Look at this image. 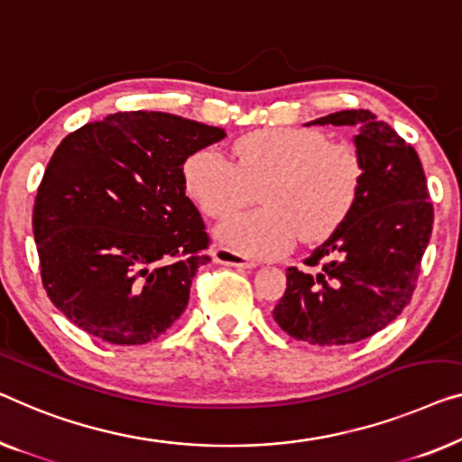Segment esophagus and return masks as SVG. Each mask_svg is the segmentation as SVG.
Here are the masks:
<instances>
[{
  "instance_id": "34e87169",
  "label": "esophagus",
  "mask_w": 462,
  "mask_h": 462,
  "mask_svg": "<svg viewBox=\"0 0 462 462\" xmlns=\"http://www.w3.org/2000/svg\"><path fill=\"white\" fill-rule=\"evenodd\" d=\"M212 258L217 260L218 264H226V266H239V269H256V260L244 256L236 250H229V247H217L212 252Z\"/></svg>"
}]
</instances>
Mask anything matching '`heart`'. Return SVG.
I'll return each mask as SVG.
<instances>
[{
	"label": "heart",
	"mask_w": 462,
	"mask_h": 462,
	"mask_svg": "<svg viewBox=\"0 0 462 462\" xmlns=\"http://www.w3.org/2000/svg\"><path fill=\"white\" fill-rule=\"evenodd\" d=\"M231 153L236 162L217 150L193 152L183 164V183L212 218L244 208L260 185L264 206L225 220L217 231L220 242L239 252L279 256L298 233L317 242L356 206L365 169L350 143L327 142L312 129L264 126L237 137Z\"/></svg>",
	"instance_id": "obj_1"
}]
</instances>
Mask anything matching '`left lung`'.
<instances>
[{
	"mask_svg": "<svg viewBox=\"0 0 462 462\" xmlns=\"http://www.w3.org/2000/svg\"><path fill=\"white\" fill-rule=\"evenodd\" d=\"M309 125L356 126L363 187L350 217L304 260L319 269H287L273 319L302 342L346 346L381 331L411 302L433 206L417 152L373 112L342 110Z\"/></svg>",
	"mask_w": 462,
	"mask_h": 462,
	"instance_id": "left-lung-1",
	"label": "left lung"
}]
</instances>
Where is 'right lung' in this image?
I'll list each match as a JSON object with an SVG mask.
<instances>
[{
  "label": "right lung",
  "mask_w": 462,
  "mask_h": 462,
  "mask_svg": "<svg viewBox=\"0 0 462 462\" xmlns=\"http://www.w3.org/2000/svg\"><path fill=\"white\" fill-rule=\"evenodd\" d=\"M223 137L218 126L137 110L62 139L37 189L32 233L45 291L70 323L139 346L181 317L210 260L183 164Z\"/></svg>",
  "instance_id": "obj_1"
}]
</instances>
